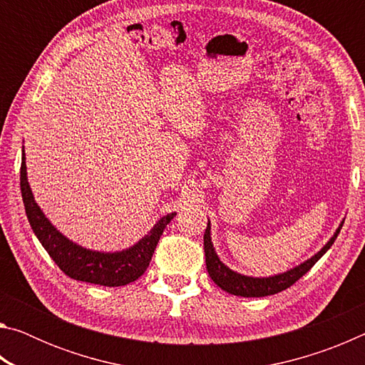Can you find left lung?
<instances>
[{"mask_svg":"<svg viewBox=\"0 0 365 365\" xmlns=\"http://www.w3.org/2000/svg\"><path fill=\"white\" fill-rule=\"evenodd\" d=\"M343 224L344 220L339 224L336 232L333 233V237L329 240V243H327L324 248L317 252V255H314L311 259H307V261H304L302 264L274 277H248L228 269L227 265L220 261L211 242V222H207V227L205 232V255H206L207 272L215 285L220 287L224 292L235 296H243V298H262V296L280 293L283 289L292 287L293 283L298 282L301 277L304 275L306 272L311 270L312 265L330 250V246L336 240Z\"/></svg>","mask_w":365,"mask_h":365,"instance_id":"left-lung-1","label":"left lung"}]
</instances>
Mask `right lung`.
<instances>
[{
  "instance_id": "right-lung-1",
  "label": "right lung",
  "mask_w": 365,
  "mask_h": 365,
  "mask_svg": "<svg viewBox=\"0 0 365 365\" xmlns=\"http://www.w3.org/2000/svg\"><path fill=\"white\" fill-rule=\"evenodd\" d=\"M21 191L26 214L36 238L58 267L73 280L95 283L103 287H122L135 282L145 274L151 262L153 252L163 235L165 225L175 217V212L160 217L150 233L130 248L115 252H101L82 248L66 238L41 209L36 205L27 180L26 154L22 153L21 164Z\"/></svg>"
}]
</instances>
